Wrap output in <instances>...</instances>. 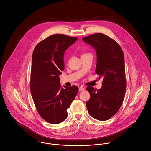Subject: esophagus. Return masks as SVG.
Masks as SVG:
<instances>
[{"instance_id": "1", "label": "esophagus", "mask_w": 151, "mask_h": 151, "mask_svg": "<svg viewBox=\"0 0 151 151\" xmlns=\"http://www.w3.org/2000/svg\"><path fill=\"white\" fill-rule=\"evenodd\" d=\"M85 90V88H83V87H80L79 88V91H84Z\"/></svg>"}]
</instances>
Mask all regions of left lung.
Here are the masks:
<instances>
[{"instance_id": "8db88e82", "label": "left lung", "mask_w": 151, "mask_h": 151, "mask_svg": "<svg viewBox=\"0 0 151 151\" xmlns=\"http://www.w3.org/2000/svg\"><path fill=\"white\" fill-rule=\"evenodd\" d=\"M93 47L97 54L96 73L103 78L102 87H88L90 98L87 101L88 111L94 118L106 121L115 115L122 103L126 90L124 55L118 43L103 33L82 38Z\"/></svg>"}]
</instances>
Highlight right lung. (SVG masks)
<instances>
[{
  "label": "right lung",
  "instance_id": "1",
  "mask_svg": "<svg viewBox=\"0 0 151 151\" xmlns=\"http://www.w3.org/2000/svg\"><path fill=\"white\" fill-rule=\"evenodd\" d=\"M77 37L52 35L40 42L32 54L30 91L39 115L47 122L57 124L67 118V109L75 98L78 87L60 83L64 69V53Z\"/></svg>",
  "mask_w": 151,
  "mask_h": 151
}]
</instances>
